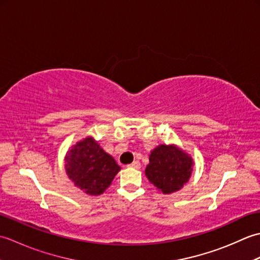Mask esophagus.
<instances>
[{
  "label": "esophagus",
  "instance_id": "esophagus-1",
  "mask_svg": "<svg viewBox=\"0 0 260 260\" xmlns=\"http://www.w3.org/2000/svg\"><path fill=\"white\" fill-rule=\"evenodd\" d=\"M128 168H133V169H140L141 168V163L139 161H134L132 164L128 165Z\"/></svg>",
  "mask_w": 260,
  "mask_h": 260
}]
</instances>
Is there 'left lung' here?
<instances>
[{"label": "left lung", "mask_w": 260, "mask_h": 260, "mask_svg": "<svg viewBox=\"0 0 260 260\" xmlns=\"http://www.w3.org/2000/svg\"><path fill=\"white\" fill-rule=\"evenodd\" d=\"M148 159L146 178L163 194L181 190L189 182L194 165L191 155L175 144H159Z\"/></svg>", "instance_id": "left-lung-1"}]
</instances>
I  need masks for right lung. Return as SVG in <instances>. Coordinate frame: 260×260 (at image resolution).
I'll list each match as a JSON object with an SVG mask.
<instances>
[{
    "label": "right lung",
    "instance_id": "1",
    "mask_svg": "<svg viewBox=\"0 0 260 260\" xmlns=\"http://www.w3.org/2000/svg\"><path fill=\"white\" fill-rule=\"evenodd\" d=\"M64 170L77 187L89 196H101L112 184L120 167L92 136H87L69 148Z\"/></svg>",
    "mask_w": 260,
    "mask_h": 260
}]
</instances>
